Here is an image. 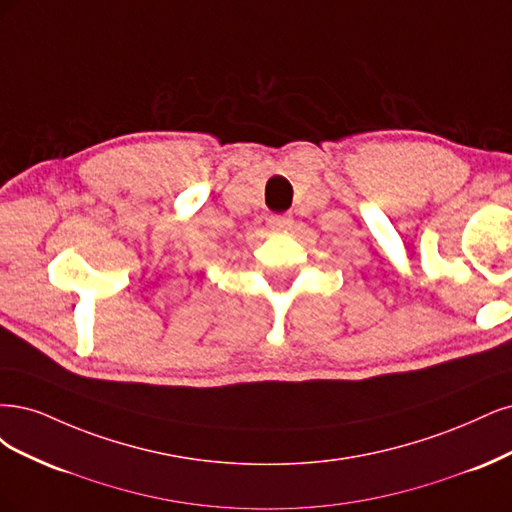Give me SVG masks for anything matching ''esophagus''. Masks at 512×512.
I'll return each mask as SVG.
<instances>
[{"instance_id":"obj_1","label":"esophagus","mask_w":512,"mask_h":512,"mask_svg":"<svg viewBox=\"0 0 512 512\" xmlns=\"http://www.w3.org/2000/svg\"><path fill=\"white\" fill-rule=\"evenodd\" d=\"M268 225L272 229H278V232H287V229L293 227V217L291 214H272L268 219Z\"/></svg>"}]
</instances>
